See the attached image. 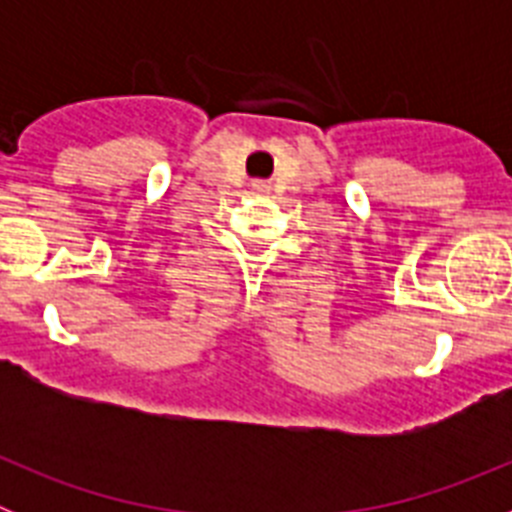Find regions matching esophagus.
Listing matches in <instances>:
<instances>
[{"mask_svg": "<svg viewBox=\"0 0 512 512\" xmlns=\"http://www.w3.org/2000/svg\"><path fill=\"white\" fill-rule=\"evenodd\" d=\"M253 192H256V194H269L271 192V184L269 182H253Z\"/></svg>", "mask_w": 512, "mask_h": 512, "instance_id": "esophagus-1", "label": "esophagus"}]
</instances>
